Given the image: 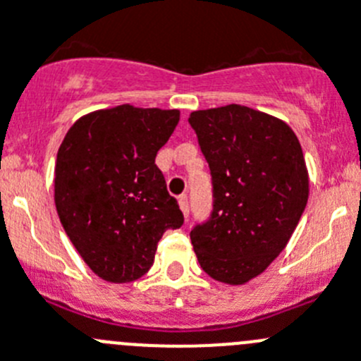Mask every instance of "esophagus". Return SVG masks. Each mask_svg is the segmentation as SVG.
Here are the masks:
<instances>
[{
  "instance_id": "34e87169",
  "label": "esophagus",
  "mask_w": 361,
  "mask_h": 361,
  "mask_svg": "<svg viewBox=\"0 0 361 361\" xmlns=\"http://www.w3.org/2000/svg\"><path fill=\"white\" fill-rule=\"evenodd\" d=\"M178 204H180V209H181V212H183V216L188 217V200L185 194L183 196L178 197Z\"/></svg>"
}]
</instances>
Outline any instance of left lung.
I'll return each instance as SVG.
<instances>
[{
    "label": "left lung",
    "mask_w": 361,
    "mask_h": 361,
    "mask_svg": "<svg viewBox=\"0 0 361 361\" xmlns=\"http://www.w3.org/2000/svg\"><path fill=\"white\" fill-rule=\"evenodd\" d=\"M188 122L209 161L214 210L190 232L204 274L241 286L286 248L310 197L300 142L284 120L228 104L192 111Z\"/></svg>",
    "instance_id": "8db88e82"
}]
</instances>
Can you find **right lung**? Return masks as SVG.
<instances>
[{
    "mask_svg": "<svg viewBox=\"0 0 361 361\" xmlns=\"http://www.w3.org/2000/svg\"><path fill=\"white\" fill-rule=\"evenodd\" d=\"M178 122V109L122 104L80 116L64 136L55 161V209L71 245L104 281L140 279L165 230L183 225L154 164Z\"/></svg>",
    "mask_w": 361,
    "mask_h": 361,
    "instance_id": "right-lung-1",
    "label": "right lung"
}]
</instances>
